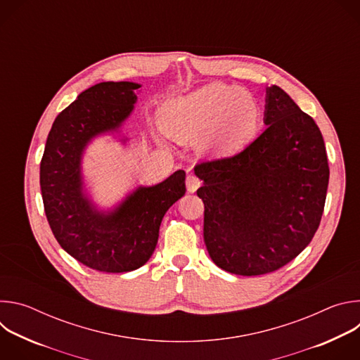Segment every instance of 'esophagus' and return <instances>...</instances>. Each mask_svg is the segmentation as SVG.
Listing matches in <instances>:
<instances>
[{"mask_svg": "<svg viewBox=\"0 0 360 360\" xmlns=\"http://www.w3.org/2000/svg\"><path fill=\"white\" fill-rule=\"evenodd\" d=\"M199 186H200L199 178L195 176V175H192V174H189V175L186 176V188H188V192L193 193Z\"/></svg>", "mask_w": 360, "mask_h": 360, "instance_id": "1", "label": "esophagus"}]
</instances>
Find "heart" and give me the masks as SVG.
I'll list each match as a JSON object with an SVG mask.
<instances>
[{"label": "heart", "instance_id": "obj_1", "mask_svg": "<svg viewBox=\"0 0 360 360\" xmlns=\"http://www.w3.org/2000/svg\"><path fill=\"white\" fill-rule=\"evenodd\" d=\"M259 120L256 98L224 82L174 98L161 110V127L171 138L192 141L200 134V149L212 153L236 149L253 134Z\"/></svg>", "mask_w": 360, "mask_h": 360}]
</instances>
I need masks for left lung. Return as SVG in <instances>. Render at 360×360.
<instances>
[{"mask_svg": "<svg viewBox=\"0 0 360 360\" xmlns=\"http://www.w3.org/2000/svg\"><path fill=\"white\" fill-rule=\"evenodd\" d=\"M264 122L236 155L195 167L208 253L242 276L278 271L311 243L329 184L321 129L276 85L266 88Z\"/></svg>", "mask_w": 360, "mask_h": 360, "instance_id": "left-lung-1", "label": "left lung"}]
</instances>
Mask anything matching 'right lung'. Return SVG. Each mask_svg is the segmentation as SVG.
<instances>
[{"label": "right lung", "mask_w": 360, "mask_h": 360, "mask_svg": "<svg viewBox=\"0 0 360 360\" xmlns=\"http://www.w3.org/2000/svg\"><path fill=\"white\" fill-rule=\"evenodd\" d=\"M135 82H99L56 118L39 167L48 224L61 248L99 272H131L155 250L160 226L185 195V171L153 186H139L110 211H98L82 191L81 161L92 138L118 131L136 102Z\"/></svg>", "instance_id": "obj_1"}]
</instances>
